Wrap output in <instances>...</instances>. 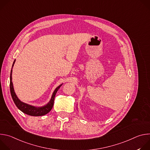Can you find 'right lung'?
I'll list each match as a JSON object with an SVG mask.
<instances>
[{
    "instance_id": "1",
    "label": "right lung",
    "mask_w": 150,
    "mask_h": 150,
    "mask_svg": "<svg viewBox=\"0 0 150 150\" xmlns=\"http://www.w3.org/2000/svg\"><path fill=\"white\" fill-rule=\"evenodd\" d=\"M15 62V59L13 61V63L12 64V69L11 71V74H10V91H11V94L12 98L13 99V101H14V103L15 104L17 108L23 113L30 115V116H43L48 113L52 109L53 104H54V97L56 96V93L59 90V89L60 88V87L62 85L63 83L60 84V85L54 90L50 100L49 102L46 104V105L41 106V107H35L31 105H30L28 104L25 103L23 101H21L18 97H17L16 94H15V92L14 91L13 86V83L12 81V68L14 65V63Z\"/></svg>"
}]
</instances>
